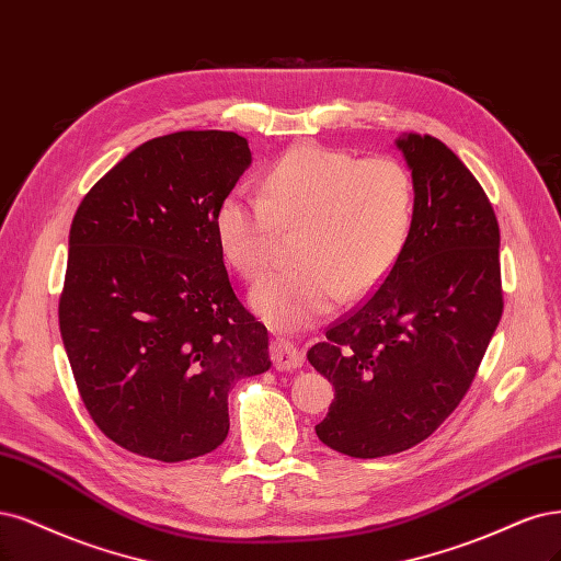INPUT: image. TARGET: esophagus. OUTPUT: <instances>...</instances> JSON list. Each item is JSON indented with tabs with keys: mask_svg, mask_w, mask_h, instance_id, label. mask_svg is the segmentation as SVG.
Segmentation results:
<instances>
[{
	"mask_svg": "<svg viewBox=\"0 0 561 561\" xmlns=\"http://www.w3.org/2000/svg\"><path fill=\"white\" fill-rule=\"evenodd\" d=\"M301 362H304V357L293 343L285 339L272 341V364L276 371H295V369H299Z\"/></svg>",
	"mask_w": 561,
	"mask_h": 561,
	"instance_id": "1",
	"label": "esophagus"
}]
</instances>
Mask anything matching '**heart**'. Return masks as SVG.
<instances>
[{
	"label": "heart",
	"instance_id": "obj_1",
	"mask_svg": "<svg viewBox=\"0 0 561 561\" xmlns=\"http://www.w3.org/2000/svg\"><path fill=\"white\" fill-rule=\"evenodd\" d=\"M415 183L392 156L301 144L278 158L262 197L234 190L220 202L216 234L227 262L248 280L278 257L285 231H299V264L264 278L250 295L276 327H301L330 313L347 289L359 295L388 276L409 243Z\"/></svg>",
	"mask_w": 561,
	"mask_h": 561
}]
</instances>
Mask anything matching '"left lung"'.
<instances>
[{
	"label": "left lung",
	"instance_id": "obj_1",
	"mask_svg": "<svg viewBox=\"0 0 561 561\" xmlns=\"http://www.w3.org/2000/svg\"><path fill=\"white\" fill-rule=\"evenodd\" d=\"M397 146L415 183L409 243L308 351L336 388L316 434L359 459L403 453L440 427L467 397L504 313L499 222L485 190L432 134Z\"/></svg>",
	"mask_w": 561,
	"mask_h": 561
}]
</instances>
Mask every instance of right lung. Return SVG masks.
<instances>
[{
  "label": "right lung",
  "mask_w": 561,
  "mask_h": 561,
  "mask_svg": "<svg viewBox=\"0 0 561 561\" xmlns=\"http://www.w3.org/2000/svg\"><path fill=\"white\" fill-rule=\"evenodd\" d=\"M248 164L234 131L164 134L104 173L73 216L65 351L92 422L134 455L171 465L214 453L231 385L272 366L216 234Z\"/></svg>",
  "instance_id": "add662e5"
}]
</instances>
